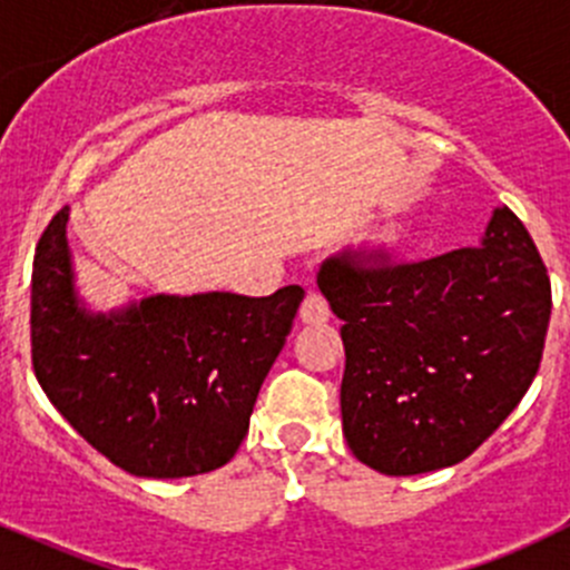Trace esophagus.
Instances as JSON below:
<instances>
[{"instance_id":"34e87169","label":"esophagus","mask_w":570,"mask_h":570,"mask_svg":"<svg viewBox=\"0 0 570 570\" xmlns=\"http://www.w3.org/2000/svg\"><path fill=\"white\" fill-rule=\"evenodd\" d=\"M331 317V308H328V301H325L320 292H308L306 301H303L301 306V320L308 325H320L325 323V320Z\"/></svg>"}]
</instances>
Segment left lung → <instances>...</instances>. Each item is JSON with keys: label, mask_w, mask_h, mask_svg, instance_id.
Returning a JSON list of instances; mask_svg holds the SVG:
<instances>
[{"label": "left lung", "mask_w": 570, "mask_h": 570, "mask_svg": "<svg viewBox=\"0 0 570 570\" xmlns=\"http://www.w3.org/2000/svg\"><path fill=\"white\" fill-rule=\"evenodd\" d=\"M317 286L342 320V432L353 456L386 476L471 456L538 375L551 281L507 206L482 245L423 262L342 250L325 258Z\"/></svg>", "instance_id": "obj_1"}]
</instances>
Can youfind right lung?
<instances>
[{
	"label": "right lung",
	"mask_w": 570,
	"mask_h": 570,
	"mask_svg": "<svg viewBox=\"0 0 570 570\" xmlns=\"http://www.w3.org/2000/svg\"><path fill=\"white\" fill-rule=\"evenodd\" d=\"M66 223L69 208H60L32 262L30 340L41 390L88 445L132 476L223 468L245 440L303 289L153 295L94 314L77 297Z\"/></svg>",
	"instance_id": "1"
}]
</instances>
